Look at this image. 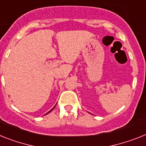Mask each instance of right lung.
I'll return each mask as SVG.
<instances>
[{
	"label": "right lung",
	"instance_id": "obj_1",
	"mask_svg": "<svg viewBox=\"0 0 146 146\" xmlns=\"http://www.w3.org/2000/svg\"><path fill=\"white\" fill-rule=\"evenodd\" d=\"M54 108H53V109H54ZM53 109H51V110H50V111H49V112H48V113H46V114L49 113H50V112H51V111H52V110H53ZM46 114H44V115H46Z\"/></svg>",
	"mask_w": 146,
	"mask_h": 146
}]
</instances>
